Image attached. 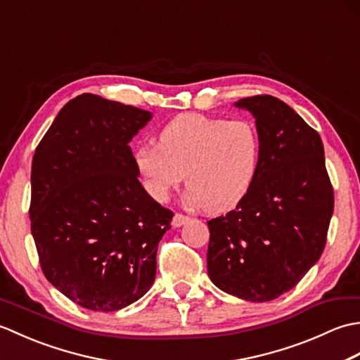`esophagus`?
<instances>
[{"label": "esophagus", "mask_w": 360, "mask_h": 360, "mask_svg": "<svg viewBox=\"0 0 360 360\" xmlns=\"http://www.w3.org/2000/svg\"><path fill=\"white\" fill-rule=\"evenodd\" d=\"M188 217L187 215H182V213H174V217H173V219H172V224H173V227H181V226H184L186 223H188Z\"/></svg>", "instance_id": "34e87169"}]
</instances>
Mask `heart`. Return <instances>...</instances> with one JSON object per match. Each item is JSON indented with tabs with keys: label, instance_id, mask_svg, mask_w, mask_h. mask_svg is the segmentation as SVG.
Returning a JSON list of instances; mask_svg holds the SVG:
<instances>
[{
	"label": "heart",
	"instance_id": "heart-1",
	"mask_svg": "<svg viewBox=\"0 0 360 360\" xmlns=\"http://www.w3.org/2000/svg\"><path fill=\"white\" fill-rule=\"evenodd\" d=\"M262 160V137L249 120L179 114L159 133L158 145L134 151L143 187L165 201L186 174L187 200L204 210L233 209L250 192Z\"/></svg>",
	"mask_w": 360,
	"mask_h": 360
}]
</instances>
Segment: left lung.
I'll return each instance as SVG.
<instances>
[{
  "mask_svg": "<svg viewBox=\"0 0 360 360\" xmlns=\"http://www.w3.org/2000/svg\"><path fill=\"white\" fill-rule=\"evenodd\" d=\"M262 137L257 179L235 210L207 221V272L224 292L269 302L292 289L326 244L334 192L323 143L289 105L272 96L235 103Z\"/></svg>",
  "mask_w": 360,
  "mask_h": 360,
  "instance_id": "left-lung-1",
  "label": "left lung"
}]
</instances>
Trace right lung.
<instances>
[{
    "label": "right lung",
    "instance_id": "add662e5",
    "mask_svg": "<svg viewBox=\"0 0 360 360\" xmlns=\"http://www.w3.org/2000/svg\"><path fill=\"white\" fill-rule=\"evenodd\" d=\"M153 114L82 94L38 143L30 231L44 277L74 303L111 312L148 292L173 212L139 182L129 142Z\"/></svg>",
    "mask_w": 360,
    "mask_h": 360
}]
</instances>
